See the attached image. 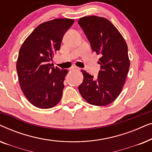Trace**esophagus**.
<instances>
[{
	"label": "esophagus",
	"instance_id": "1",
	"mask_svg": "<svg viewBox=\"0 0 152 152\" xmlns=\"http://www.w3.org/2000/svg\"><path fill=\"white\" fill-rule=\"evenodd\" d=\"M70 70H80V68L79 67H77V66H72L70 68Z\"/></svg>",
	"mask_w": 152,
	"mask_h": 152
}]
</instances>
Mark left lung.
<instances>
[{"label":"left lung","instance_id":"1","mask_svg":"<svg viewBox=\"0 0 152 152\" xmlns=\"http://www.w3.org/2000/svg\"><path fill=\"white\" fill-rule=\"evenodd\" d=\"M78 23L91 43L100 55L101 70L97 79L84 70L81 95L90 104L104 107L113 102L121 93L130 66L128 48L123 37L111 22L97 16L80 18Z\"/></svg>","mask_w":152,"mask_h":152}]
</instances>
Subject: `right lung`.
<instances>
[{
  "label": "right lung",
  "instance_id": "obj_1",
  "mask_svg": "<svg viewBox=\"0 0 152 152\" xmlns=\"http://www.w3.org/2000/svg\"><path fill=\"white\" fill-rule=\"evenodd\" d=\"M70 18H55L37 27L27 37L18 53L16 70L23 93L39 109H50L61 100L66 69L50 61L59 50L63 37L73 24Z\"/></svg>",
  "mask_w": 152,
  "mask_h": 152
}]
</instances>
